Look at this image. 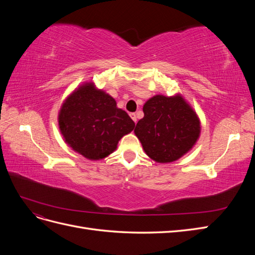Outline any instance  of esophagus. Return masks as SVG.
<instances>
[{
    "label": "esophagus",
    "instance_id": "1",
    "mask_svg": "<svg viewBox=\"0 0 255 255\" xmlns=\"http://www.w3.org/2000/svg\"><path fill=\"white\" fill-rule=\"evenodd\" d=\"M129 116H130V118L133 119V121L136 123L137 122V116H136V114L132 113V114H129Z\"/></svg>",
    "mask_w": 255,
    "mask_h": 255
}]
</instances>
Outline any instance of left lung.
<instances>
[{
    "instance_id": "1",
    "label": "left lung",
    "mask_w": 255,
    "mask_h": 255,
    "mask_svg": "<svg viewBox=\"0 0 255 255\" xmlns=\"http://www.w3.org/2000/svg\"><path fill=\"white\" fill-rule=\"evenodd\" d=\"M142 111L144 116L137 122L134 133L151 159L172 163L194 148L201 133V122L181 94L154 96Z\"/></svg>"
}]
</instances>
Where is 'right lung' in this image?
I'll return each instance as SVG.
<instances>
[{
    "mask_svg": "<svg viewBox=\"0 0 255 255\" xmlns=\"http://www.w3.org/2000/svg\"><path fill=\"white\" fill-rule=\"evenodd\" d=\"M57 119L65 142L90 160L111 155L135 128L127 112L94 82H85L65 99Z\"/></svg>",
    "mask_w": 255,
    "mask_h": 255,
    "instance_id": "add662e5",
    "label": "right lung"
}]
</instances>
